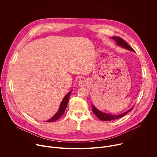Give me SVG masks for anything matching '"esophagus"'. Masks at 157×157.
Returning <instances> with one entry per match:
<instances>
[{
    "mask_svg": "<svg viewBox=\"0 0 157 157\" xmlns=\"http://www.w3.org/2000/svg\"><path fill=\"white\" fill-rule=\"evenodd\" d=\"M87 84V81L85 80V79H81V80H80V81L78 82L79 86H81V87L86 86Z\"/></svg>",
    "mask_w": 157,
    "mask_h": 157,
    "instance_id": "obj_1",
    "label": "esophagus"
}]
</instances>
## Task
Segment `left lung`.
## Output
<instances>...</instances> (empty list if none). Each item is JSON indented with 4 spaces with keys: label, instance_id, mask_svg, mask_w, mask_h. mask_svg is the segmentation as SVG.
Masks as SVG:
<instances>
[{
    "label": "left lung",
    "instance_id": "left-lung-1",
    "mask_svg": "<svg viewBox=\"0 0 157 157\" xmlns=\"http://www.w3.org/2000/svg\"><path fill=\"white\" fill-rule=\"evenodd\" d=\"M111 38L116 41V43L118 46H119L123 48H125L127 50L135 52L134 50L132 47H130L128 44L121 38H120L119 36H113ZM132 109H133V107H132L130 109L128 110L127 111L125 112V113H122L121 114H119V115H111L109 114L102 113V111H100L99 109H98L93 104L92 105V109H93V113L96 116V117L99 119L103 121H113V120L119 119V118L124 116L125 114H127L128 112H130L131 110H132Z\"/></svg>",
    "mask_w": 157,
    "mask_h": 157
}]
</instances>
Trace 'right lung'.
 I'll return each mask as SVG.
<instances>
[{"label": "right lung", "mask_w": 157, "mask_h": 157, "mask_svg": "<svg viewBox=\"0 0 157 157\" xmlns=\"http://www.w3.org/2000/svg\"><path fill=\"white\" fill-rule=\"evenodd\" d=\"M71 90L68 94H67L63 99L61 102V104L59 105V109L57 111V113L50 119H48V121H46L44 122H55V121L59 119L60 118V117L64 114V111L66 110V108L67 107V105H68V101H69V99H70V96L71 95Z\"/></svg>", "instance_id": "1"}]
</instances>
